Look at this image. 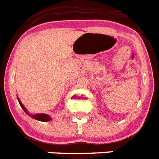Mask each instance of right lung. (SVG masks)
Listing matches in <instances>:
<instances>
[{
    "instance_id": "1",
    "label": "right lung",
    "mask_w": 159,
    "mask_h": 159,
    "mask_svg": "<svg viewBox=\"0 0 159 159\" xmlns=\"http://www.w3.org/2000/svg\"><path fill=\"white\" fill-rule=\"evenodd\" d=\"M17 99H18V101H19V104L20 105L21 108L24 109V111L26 112L27 114H28L29 116H31V118L35 119V120H39V121H43V122H48V121H51V120H52V118L51 117V116L48 115V114H45V113H37V114H31L29 113V111L27 110V108L24 107V104L21 103V101H20V99L17 97Z\"/></svg>"
}]
</instances>
